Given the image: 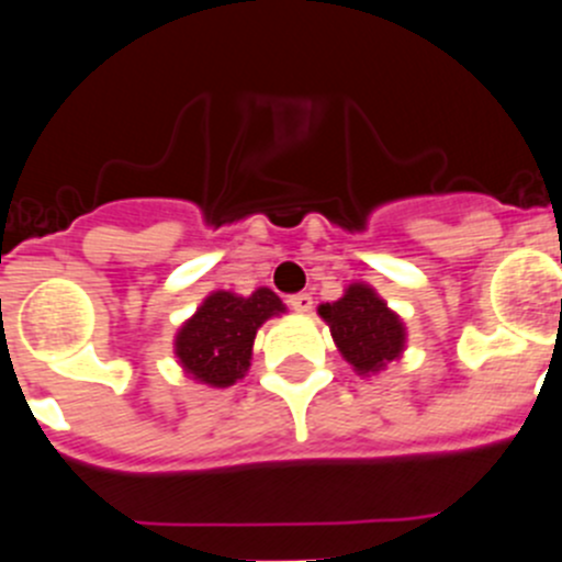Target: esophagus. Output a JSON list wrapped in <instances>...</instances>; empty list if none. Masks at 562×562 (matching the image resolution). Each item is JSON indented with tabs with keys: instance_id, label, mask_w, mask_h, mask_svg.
<instances>
[{
	"instance_id": "34e87169",
	"label": "esophagus",
	"mask_w": 562,
	"mask_h": 562,
	"mask_svg": "<svg viewBox=\"0 0 562 562\" xmlns=\"http://www.w3.org/2000/svg\"><path fill=\"white\" fill-rule=\"evenodd\" d=\"M288 307L296 310V313H310L313 310V296L310 293H293V296H288Z\"/></svg>"
}]
</instances>
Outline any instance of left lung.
<instances>
[{"instance_id":"obj_1","label":"left lung","mask_w":562,"mask_h":562,"mask_svg":"<svg viewBox=\"0 0 562 562\" xmlns=\"http://www.w3.org/2000/svg\"><path fill=\"white\" fill-rule=\"evenodd\" d=\"M317 313L331 326L334 342L359 372H378L405 345L400 317L367 285H350L339 302L321 304Z\"/></svg>"}]
</instances>
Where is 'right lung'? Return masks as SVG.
<instances>
[{
	"mask_svg": "<svg viewBox=\"0 0 562 562\" xmlns=\"http://www.w3.org/2000/svg\"><path fill=\"white\" fill-rule=\"evenodd\" d=\"M282 310V302L269 288H260L249 299L228 291L212 293L176 337V356L198 381L231 386L247 372L260 323Z\"/></svg>",
	"mask_w": 562,
	"mask_h": 562,
	"instance_id": "add662e5",
	"label": "right lung"
}]
</instances>
